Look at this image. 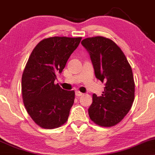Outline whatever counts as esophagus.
I'll list each match as a JSON object with an SVG mask.
<instances>
[{
    "label": "esophagus",
    "mask_w": 155,
    "mask_h": 155,
    "mask_svg": "<svg viewBox=\"0 0 155 155\" xmlns=\"http://www.w3.org/2000/svg\"><path fill=\"white\" fill-rule=\"evenodd\" d=\"M75 94H76V96H77V97H80V96H81L83 94V93H81V92H80L79 91H76V92H75Z\"/></svg>",
    "instance_id": "obj_1"
}]
</instances>
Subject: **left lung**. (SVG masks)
Here are the masks:
<instances>
[{
	"instance_id": "1",
	"label": "left lung",
	"mask_w": 155,
	"mask_h": 155,
	"mask_svg": "<svg viewBox=\"0 0 155 155\" xmlns=\"http://www.w3.org/2000/svg\"><path fill=\"white\" fill-rule=\"evenodd\" d=\"M81 45L90 55L96 78L105 86L102 96L93 94L89 115L99 126L111 127L122 120L134 102L131 67L120 48L110 39L89 37Z\"/></svg>"
}]
</instances>
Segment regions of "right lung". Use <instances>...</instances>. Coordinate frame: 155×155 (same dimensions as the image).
<instances>
[{
  "instance_id": "1",
  "label": "right lung",
  "mask_w": 155,
  "mask_h": 155,
  "mask_svg": "<svg viewBox=\"0 0 155 155\" xmlns=\"http://www.w3.org/2000/svg\"><path fill=\"white\" fill-rule=\"evenodd\" d=\"M81 40L66 37L44 39L29 58L22 75V97L28 114L40 127L58 128L68 120L75 92L64 90L54 81Z\"/></svg>"
}]
</instances>
